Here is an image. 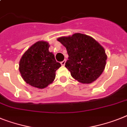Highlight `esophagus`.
Wrapping results in <instances>:
<instances>
[{"label": "esophagus", "instance_id": "1", "mask_svg": "<svg viewBox=\"0 0 127 127\" xmlns=\"http://www.w3.org/2000/svg\"><path fill=\"white\" fill-rule=\"evenodd\" d=\"M65 63H66V60H64V61H63L61 62V64L62 66L65 65Z\"/></svg>", "mask_w": 127, "mask_h": 127}]
</instances>
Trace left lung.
<instances>
[{"label": "left lung", "instance_id": "8db88e82", "mask_svg": "<svg viewBox=\"0 0 127 127\" xmlns=\"http://www.w3.org/2000/svg\"><path fill=\"white\" fill-rule=\"evenodd\" d=\"M57 40L66 48L68 60L65 66L73 78L88 84L103 73L107 56L104 48L92 37L78 33Z\"/></svg>", "mask_w": 127, "mask_h": 127}]
</instances>
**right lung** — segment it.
<instances>
[{
	"label": "right lung",
	"instance_id": "right-lung-1",
	"mask_svg": "<svg viewBox=\"0 0 127 127\" xmlns=\"http://www.w3.org/2000/svg\"><path fill=\"white\" fill-rule=\"evenodd\" d=\"M49 44L38 41L21 57L19 71L23 79L32 87L44 88L55 78V72L61 65L48 51Z\"/></svg>",
	"mask_w": 127,
	"mask_h": 127
}]
</instances>
